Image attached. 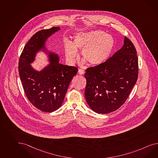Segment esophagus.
I'll return each instance as SVG.
<instances>
[{
	"label": "esophagus",
	"instance_id": "34e87169",
	"mask_svg": "<svg viewBox=\"0 0 158 158\" xmlns=\"http://www.w3.org/2000/svg\"><path fill=\"white\" fill-rule=\"evenodd\" d=\"M78 73L80 74H84L85 73V71L83 69H80L78 71Z\"/></svg>",
	"mask_w": 158,
	"mask_h": 158
}]
</instances>
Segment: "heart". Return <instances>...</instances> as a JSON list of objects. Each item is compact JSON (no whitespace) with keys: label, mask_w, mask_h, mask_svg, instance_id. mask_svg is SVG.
Masks as SVG:
<instances>
[{"label":"heart","mask_w":158,"mask_h":158,"mask_svg":"<svg viewBox=\"0 0 158 158\" xmlns=\"http://www.w3.org/2000/svg\"><path fill=\"white\" fill-rule=\"evenodd\" d=\"M114 45L113 37L100 30L77 34L73 44L69 41L64 42L67 58L73 61L77 56V50H82V57L90 65H98L109 57Z\"/></svg>","instance_id":"1"}]
</instances>
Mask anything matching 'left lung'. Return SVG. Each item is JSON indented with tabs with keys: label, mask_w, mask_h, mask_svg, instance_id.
Listing matches in <instances>:
<instances>
[{
	"label": "left lung",
	"mask_w": 158,
	"mask_h": 158,
	"mask_svg": "<svg viewBox=\"0 0 158 158\" xmlns=\"http://www.w3.org/2000/svg\"><path fill=\"white\" fill-rule=\"evenodd\" d=\"M138 70L136 50L125 36L122 49L112 57L86 70L85 98L90 108L102 114L118 109L138 80Z\"/></svg>",
	"instance_id": "1"
}]
</instances>
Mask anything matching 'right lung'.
<instances>
[{"instance_id": "right-lung-1", "label": "right lung", "mask_w": 158, "mask_h": 158, "mask_svg": "<svg viewBox=\"0 0 158 158\" xmlns=\"http://www.w3.org/2000/svg\"><path fill=\"white\" fill-rule=\"evenodd\" d=\"M60 27L42 30L30 39L20 54L18 69L26 96L37 109L52 112L61 106L69 84L78 72L76 66L59 63L57 55L49 53L50 64L41 72H36L30 65L35 53L44 48L47 38Z\"/></svg>"}]
</instances>
